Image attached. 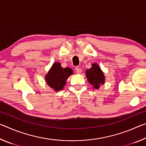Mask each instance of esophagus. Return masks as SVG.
Segmentation results:
<instances>
[{
  "label": "esophagus",
  "mask_w": 146,
  "mask_h": 146,
  "mask_svg": "<svg viewBox=\"0 0 146 146\" xmlns=\"http://www.w3.org/2000/svg\"><path fill=\"white\" fill-rule=\"evenodd\" d=\"M75 72H76V73H82V69H81L80 68H79V67L75 68Z\"/></svg>",
  "instance_id": "esophagus-1"
}]
</instances>
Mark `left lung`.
<instances>
[{
  "label": "left lung",
  "mask_w": 146,
  "mask_h": 146,
  "mask_svg": "<svg viewBox=\"0 0 146 146\" xmlns=\"http://www.w3.org/2000/svg\"><path fill=\"white\" fill-rule=\"evenodd\" d=\"M88 82L95 89H98L100 85H103L105 82V76L98 64L94 63L92 67L86 71Z\"/></svg>",
  "instance_id": "8db88e82"
}]
</instances>
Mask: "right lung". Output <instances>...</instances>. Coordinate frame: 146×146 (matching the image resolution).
Masks as SVG:
<instances>
[{
    "mask_svg": "<svg viewBox=\"0 0 146 146\" xmlns=\"http://www.w3.org/2000/svg\"><path fill=\"white\" fill-rule=\"evenodd\" d=\"M73 70L71 68H62L59 62H55L45 76L46 81L49 87L54 91L62 90L66 85V81L71 75Z\"/></svg>",
    "mask_w": 146,
    "mask_h": 146,
    "instance_id": "1",
    "label": "right lung"
}]
</instances>
